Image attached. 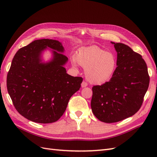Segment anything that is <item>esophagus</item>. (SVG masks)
Wrapping results in <instances>:
<instances>
[{"mask_svg":"<svg viewBox=\"0 0 157 157\" xmlns=\"http://www.w3.org/2000/svg\"><path fill=\"white\" fill-rule=\"evenodd\" d=\"M88 86V83L86 82H85V81H83L82 82V84H81V86L82 87V88H84V87H86Z\"/></svg>","mask_w":157,"mask_h":157,"instance_id":"34e87169","label":"esophagus"}]
</instances>
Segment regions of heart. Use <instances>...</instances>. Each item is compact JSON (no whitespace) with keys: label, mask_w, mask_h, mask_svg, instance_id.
I'll list each match as a JSON object with an SVG mask.
<instances>
[{"label":"heart","mask_w":157,"mask_h":157,"mask_svg":"<svg viewBox=\"0 0 157 157\" xmlns=\"http://www.w3.org/2000/svg\"><path fill=\"white\" fill-rule=\"evenodd\" d=\"M77 62L86 69V77L93 84H102L109 81L117 68V59L110 52L98 46L88 47L80 50L77 55ZM74 66L77 65L72 59Z\"/></svg>","instance_id":"obj_1"}]
</instances>
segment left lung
Instances as JSON below:
<instances>
[{
    "mask_svg": "<svg viewBox=\"0 0 157 157\" xmlns=\"http://www.w3.org/2000/svg\"><path fill=\"white\" fill-rule=\"evenodd\" d=\"M117 67L111 80L92 87L91 107L101 122L113 123L132 117L141 107L149 84L147 64L130 47L115 43Z\"/></svg>",
    "mask_w": 157,
    "mask_h": 157,
    "instance_id": "left-lung-1",
    "label": "left lung"
}]
</instances>
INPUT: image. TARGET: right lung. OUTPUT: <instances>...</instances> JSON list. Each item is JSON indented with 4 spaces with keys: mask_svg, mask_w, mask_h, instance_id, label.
Masks as SVG:
<instances>
[{
    "mask_svg": "<svg viewBox=\"0 0 157 157\" xmlns=\"http://www.w3.org/2000/svg\"><path fill=\"white\" fill-rule=\"evenodd\" d=\"M47 47L54 50L53 59L42 63L40 55ZM63 51L60 42L44 39L34 40L14 56L7 89L16 109L27 119L42 124L58 121L80 89L83 79L66 73L63 65L68 58Z\"/></svg>",
    "mask_w": 157,
    "mask_h": 157,
    "instance_id": "1",
    "label": "right lung"
}]
</instances>
